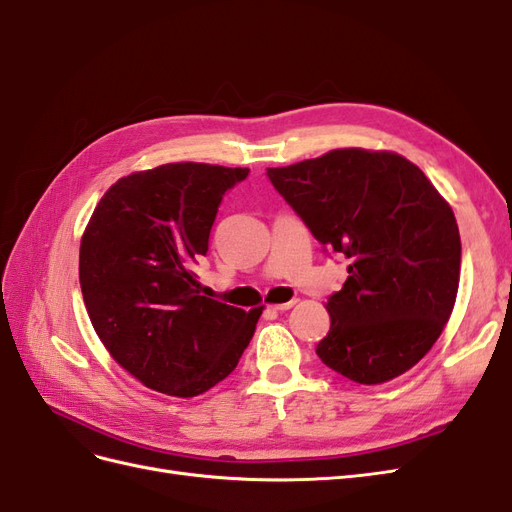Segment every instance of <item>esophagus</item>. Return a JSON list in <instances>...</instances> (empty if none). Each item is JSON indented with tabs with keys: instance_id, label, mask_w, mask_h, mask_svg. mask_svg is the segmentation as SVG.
Listing matches in <instances>:
<instances>
[{
	"instance_id": "esophagus-1",
	"label": "esophagus",
	"mask_w": 512,
	"mask_h": 512,
	"mask_svg": "<svg viewBox=\"0 0 512 512\" xmlns=\"http://www.w3.org/2000/svg\"><path fill=\"white\" fill-rule=\"evenodd\" d=\"M294 303L297 301H286V303H277V305H273V309H277V312H286V309H290V307H294Z\"/></svg>"
}]
</instances>
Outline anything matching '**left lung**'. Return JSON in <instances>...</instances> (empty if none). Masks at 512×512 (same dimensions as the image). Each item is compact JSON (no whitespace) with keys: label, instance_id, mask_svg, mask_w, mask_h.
<instances>
[{"label":"left lung","instance_id":"8db88e82","mask_svg":"<svg viewBox=\"0 0 512 512\" xmlns=\"http://www.w3.org/2000/svg\"><path fill=\"white\" fill-rule=\"evenodd\" d=\"M267 175L312 235L350 260L327 303L320 361L359 384L406 374L455 307L461 239L451 205L393 151L333 149Z\"/></svg>","mask_w":512,"mask_h":512}]
</instances>
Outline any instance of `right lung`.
<instances>
[{
	"mask_svg": "<svg viewBox=\"0 0 512 512\" xmlns=\"http://www.w3.org/2000/svg\"><path fill=\"white\" fill-rule=\"evenodd\" d=\"M250 168L162 164L106 190L81 239L79 280L104 348L147 389L196 397L222 382L250 344L262 307L200 294L222 196Z\"/></svg>",
	"mask_w": 512,
	"mask_h": 512,
	"instance_id": "obj_1",
	"label": "right lung"
}]
</instances>
